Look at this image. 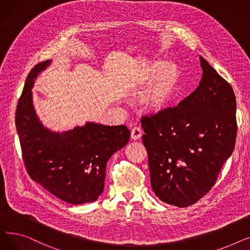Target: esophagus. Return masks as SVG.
Segmentation results:
<instances>
[{
	"instance_id": "34e87169",
	"label": "esophagus",
	"mask_w": 250,
	"mask_h": 250,
	"mask_svg": "<svg viewBox=\"0 0 250 250\" xmlns=\"http://www.w3.org/2000/svg\"><path fill=\"white\" fill-rule=\"evenodd\" d=\"M142 137V129L138 126L132 128V132H130V138L132 140H139Z\"/></svg>"
}]
</instances>
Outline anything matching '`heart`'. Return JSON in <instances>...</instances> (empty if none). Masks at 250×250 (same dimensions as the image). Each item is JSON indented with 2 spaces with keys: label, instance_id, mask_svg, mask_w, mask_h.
I'll list each match as a JSON object with an SVG mask.
<instances>
[{
  "label": "heart",
  "instance_id": "1",
  "mask_svg": "<svg viewBox=\"0 0 250 250\" xmlns=\"http://www.w3.org/2000/svg\"><path fill=\"white\" fill-rule=\"evenodd\" d=\"M182 80V70L176 62L156 61L127 82L125 92L135 94L148 86L141 99L143 107L150 113H161L171 108L180 97Z\"/></svg>",
  "mask_w": 250,
  "mask_h": 250
}]
</instances>
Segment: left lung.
Returning a JSON list of instances; mask_svg holds the SVG:
<instances>
[{
  "label": "left lung",
  "instance_id": "left-lung-1",
  "mask_svg": "<svg viewBox=\"0 0 250 250\" xmlns=\"http://www.w3.org/2000/svg\"><path fill=\"white\" fill-rule=\"evenodd\" d=\"M200 60L203 76L196 90L176 107L142 118L153 191L179 208L193 205L212 188L237 135L234 91Z\"/></svg>",
  "mask_w": 250,
  "mask_h": 250
}]
</instances>
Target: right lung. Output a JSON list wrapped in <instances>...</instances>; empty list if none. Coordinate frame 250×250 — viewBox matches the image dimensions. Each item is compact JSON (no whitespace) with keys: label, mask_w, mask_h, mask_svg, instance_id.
<instances>
[{"label":"right lung","mask_w":250,"mask_h":250,"mask_svg":"<svg viewBox=\"0 0 250 250\" xmlns=\"http://www.w3.org/2000/svg\"><path fill=\"white\" fill-rule=\"evenodd\" d=\"M50 63L31 70L18 101L15 121L24 164L32 180L62 201L95 202L104 189L107 161L128 143L130 130L93 122L63 132L44 126L34 108L32 88Z\"/></svg>","instance_id":"right-lung-1"}]
</instances>
